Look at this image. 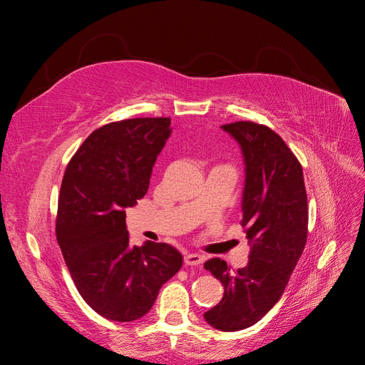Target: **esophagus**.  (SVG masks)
I'll return each instance as SVG.
<instances>
[{"label":"esophagus","instance_id":"34e87169","mask_svg":"<svg viewBox=\"0 0 365 365\" xmlns=\"http://www.w3.org/2000/svg\"><path fill=\"white\" fill-rule=\"evenodd\" d=\"M204 260H205L204 256H201V254H195V252L185 254L184 256V263L187 264V267H197V264H201Z\"/></svg>","mask_w":365,"mask_h":365}]
</instances>
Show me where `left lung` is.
<instances>
[{"instance_id":"8db88e82","label":"left lung","mask_w":365,"mask_h":365,"mask_svg":"<svg viewBox=\"0 0 365 365\" xmlns=\"http://www.w3.org/2000/svg\"><path fill=\"white\" fill-rule=\"evenodd\" d=\"M245 160L240 225L250 242L248 264L231 269L210 259L204 268L224 286V297L204 314L217 330L236 332L256 324L280 300L307 239V195L303 169L279 134L254 121L222 126Z\"/></svg>"}]
</instances>
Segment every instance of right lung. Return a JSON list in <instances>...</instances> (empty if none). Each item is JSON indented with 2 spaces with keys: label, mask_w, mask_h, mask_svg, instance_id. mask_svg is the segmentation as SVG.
Listing matches in <instances>:
<instances>
[{
  "label": "right lung",
  "mask_w": 365,
  "mask_h": 365,
  "mask_svg": "<svg viewBox=\"0 0 365 365\" xmlns=\"http://www.w3.org/2000/svg\"><path fill=\"white\" fill-rule=\"evenodd\" d=\"M170 135L169 117L126 118L90 134L65 170L56 237L77 291L113 322L146 315L161 286L182 267L168 244H129L125 208L146 195Z\"/></svg>",
  "instance_id": "obj_1"
}]
</instances>
